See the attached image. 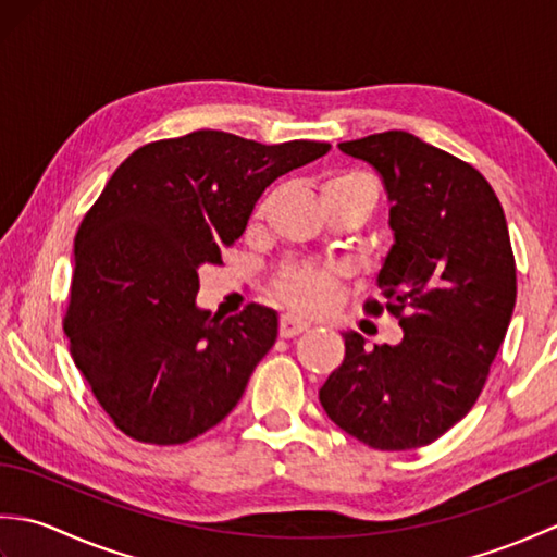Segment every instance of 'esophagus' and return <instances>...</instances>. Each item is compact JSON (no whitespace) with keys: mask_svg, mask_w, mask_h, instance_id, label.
I'll list each match as a JSON object with an SVG mask.
<instances>
[{"mask_svg":"<svg viewBox=\"0 0 557 557\" xmlns=\"http://www.w3.org/2000/svg\"><path fill=\"white\" fill-rule=\"evenodd\" d=\"M311 327L309 321H301V318L297 315H282L280 318V335L289 339V337H297L301 333H306V330Z\"/></svg>","mask_w":557,"mask_h":557,"instance_id":"1","label":"esophagus"}]
</instances>
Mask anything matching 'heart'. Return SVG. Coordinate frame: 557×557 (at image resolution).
I'll return each instance as SVG.
<instances>
[{
    "label": "heart",
    "mask_w": 557,
    "mask_h": 557,
    "mask_svg": "<svg viewBox=\"0 0 557 557\" xmlns=\"http://www.w3.org/2000/svg\"><path fill=\"white\" fill-rule=\"evenodd\" d=\"M321 200L327 203H357L371 210L375 194L371 182L357 172H342L330 176L321 186ZM265 212V203H260L253 212V220H260ZM345 268L339 265H311V263H287L272 275V294L299 313H318L333 306Z\"/></svg>",
    "instance_id": "obj_1"
}]
</instances>
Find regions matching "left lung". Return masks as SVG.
I'll list each match as a JSON object with an SVG mask.
<instances>
[{"label":"left lung","instance_id":"left-lung-1","mask_svg":"<svg viewBox=\"0 0 557 557\" xmlns=\"http://www.w3.org/2000/svg\"><path fill=\"white\" fill-rule=\"evenodd\" d=\"M381 174L395 244L377 272L399 345L363 349L345 333V361L321 387L342 431L373 449L437 441L474 407L517 299L505 212L479 170L407 132L339 144ZM366 311L383 313L381 301Z\"/></svg>","mask_w":557,"mask_h":557}]
</instances>
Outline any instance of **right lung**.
I'll use <instances>...</instances> for the list:
<instances>
[{
    "label": "right lung",
    "mask_w": 557,
    "mask_h": 557,
    "mask_svg": "<svg viewBox=\"0 0 557 557\" xmlns=\"http://www.w3.org/2000/svg\"><path fill=\"white\" fill-rule=\"evenodd\" d=\"M327 150L200 128L134 150L110 176L76 232L64 333L122 433L182 445L236 407L275 345L277 313L258 304L230 318L198 309V270L222 265V248L277 176Z\"/></svg>",
    "instance_id": "1"
}]
</instances>
